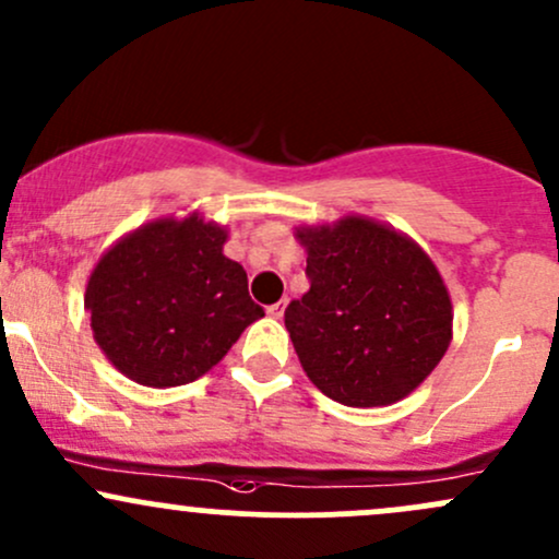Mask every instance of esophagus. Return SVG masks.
<instances>
[{
  "instance_id": "1",
  "label": "esophagus",
  "mask_w": 559,
  "mask_h": 559,
  "mask_svg": "<svg viewBox=\"0 0 559 559\" xmlns=\"http://www.w3.org/2000/svg\"><path fill=\"white\" fill-rule=\"evenodd\" d=\"M269 317H274V320H280L282 314H285V301H280V304H272L269 306Z\"/></svg>"
}]
</instances>
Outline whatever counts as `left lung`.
I'll list each match as a JSON object with an SVG mask.
<instances>
[{
    "instance_id": "8db88e82",
    "label": "left lung",
    "mask_w": 559,
    "mask_h": 559,
    "mask_svg": "<svg viewBox=\"0 0 559 559\" xmlns=\"http://www.w3.org/2000/svg\"><path fill=\"white\" fill-rule=\"evenodd\" d=\"M309 290L285 309L306 376L349 407L392 405L445 357L453 306L431 258L362 215L301 226Z\"/></svg>"
}]
</instances>
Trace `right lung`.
I'll return each instance as SVG.
<instances>
[{
	"instance_id": "add662e5",
	"label": "right lung",
	"mask_w": 559,
	"mask_h": 559,
	"mask_svg": "<svg viewBox=\"0 0 559 559\" xmlns=\"http://www.w3.org/2000/svg\"><path fill=\"white\" fill-rule=\"evenodd\" d=\"M224 242V226L191 213L152 221L106 250L87 280L85 309L119 373L154 389L191 383L263 317Z\"/></svg>"
}]
</instances>
